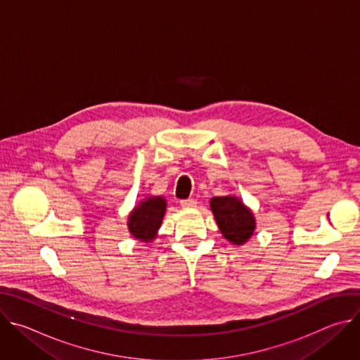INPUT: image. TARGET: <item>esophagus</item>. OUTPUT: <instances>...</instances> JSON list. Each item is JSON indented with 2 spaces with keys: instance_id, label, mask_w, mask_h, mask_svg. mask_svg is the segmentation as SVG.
I'll return each mask as SVG.
<instances>
[{
  "instance_id": "34e87169",
  "label": "esophagus",
  "mask_w": 360,
  "mask_h": 360,
  "mask_svg": "<svg viewBox=\"0 0 360 360\" xmlns=\"http://www.w3.org/2000/svg\"><path fill=\"white\" fill-rule=\"evenodd\" d=\"M179 203H181V207H184V208H193L195 205H196L195 199H192V198H189V199H181Z\"/></svg>"
}]
</instances>
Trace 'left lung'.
I'll list each match as a JSON object with an SVG mask.
<instances>
[{
    "instance_id": "left-lung-1",
    "label": "left lung",
    "mask_w": 360,
    "mask_h": 360,
    "mask_svg": "<svg viewBox=\"0 0 360 360\" xmlns=\"http://www.w3.org/2000/svg\"><path fill=\"white\" fill-rule=\"evenodd\" d=\"M211 208L222 235L229 242L240 245L252 236L255 229V218L238 198H212Z\"/></svg>"
}]
</instances>
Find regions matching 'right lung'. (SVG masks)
<instances>
[{"mask_svg": "<svg viewBox=\"0 0 360 360\" xmlns=\"http://www.w3.org/2000/svg\"><path fill=\"white\" fill-rule=\"evenodd\" d=\"M167 210V202L162 196H153L142 200L134 212L129 215L128 228L129 232L141 240H150L155 238V232L160 228L164 214Z\"/></svg>", "mask_w": 360, "mask_h": 360, "instance_id": "add662e5", "label": "right lung"}]
</instances>
